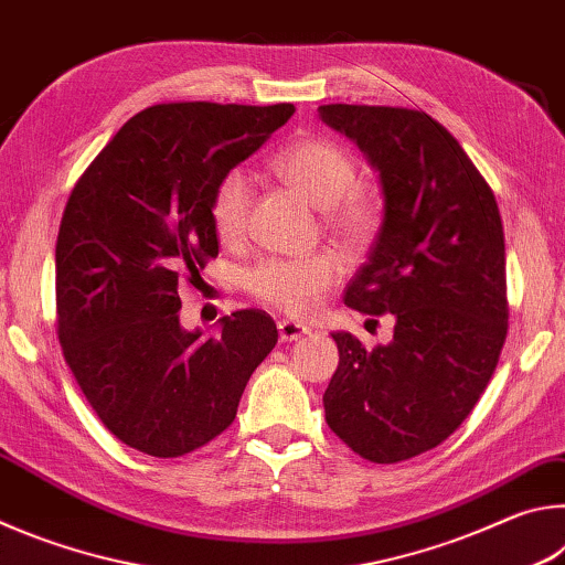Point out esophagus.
Instances as JSON below:
<instances>
[{"mask_svg":"<svg viewBox=\"0 0 565 565\" xmlns=\"http://www.w3.org/2000/svg\"><path fill=\"white\" fill-rule=\"evenodd\" d=\"M306 333H309V329H306L303 323H299V321H291V319L279 321L281 341H299L301 337H306Z\"/></svg>","mask_w":565,"mask_h":565,"instance_id":"34e87169","label":"esophagus"}]
</instances>
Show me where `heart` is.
<instances>
[{"mask_svg":"<svg viewBox=\"0 0 565 565\" xmlns=\"http://www.w3.org/2000/svg\"><path fill=\"white\" fill-rule=\"evenodd\" d=\"M276 174L289 181L317 206H323L329 232L351 254H361L374 242L381 224L379 204L356 184V164L339 145L321 137H301L271 159ZM254 181L244 169H232L214 186L209 216L214 234L224 244H238L246 234ZM341 276V264L331 252L306 256H269L242 274L244 291L286 317L303 319L319 309Z\"/></svg>","mask_w":565,"mask_h":565,"instance_id":"obj_1","label":"heart"}]
</instances>
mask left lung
I'll return each instance as SVG.
<instances>
[{"label": "left lung", "mask_w": 565, "mask_h": 565, "mask_svg": "<svg viewBox=\"0 0 565 565\" xmlns=\"http://www.w3.org/2000/svg\"><path fill=\"white\" fill-rule=\"evenodd\" d=\"M319 117L356 141L384 189V224L343 301L396 317L388 347L333 333L339 366L323 411L353 454L398 463L444 444L499 363L509 333L499 204L426 111L323 104Z\"/></svg>", "instance_id": "left-lung-1"}]
</instances>
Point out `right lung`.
Wrapping results in <instances>:
<instances>
[{"label": "right lung", "instance_id": "1", "mask_svg": "<svg viewBox=\"0 0 565 565\" xmlns=\"http://www.w3.org/2000/svg\"><path fill=\"white\" fill-rule=\"evenodd\" d=\"M294 104H154L76 181L56 236V337L94 414L157 458L196 451L232 426L279 331L242 309L222 333L179 323V281L216 259L214 186L294 114Z\"/></svg>", "mask_w": 565, "mask_h": 565}]
</instances>
